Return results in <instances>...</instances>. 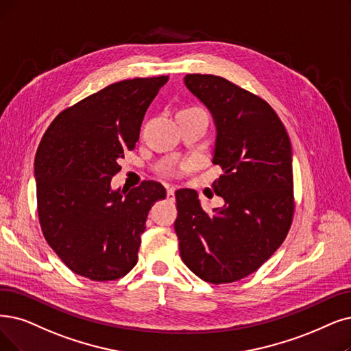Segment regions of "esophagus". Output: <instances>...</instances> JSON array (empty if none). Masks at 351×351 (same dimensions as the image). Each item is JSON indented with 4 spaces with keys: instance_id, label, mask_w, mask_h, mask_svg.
<instances>
[{
    "instance_id": "esophagus-1",
    "label": "esophagus",
    "mask_w": 351,
    "mask_h": 351,
    "mask_svg": "<svg viewBox=\"0 0 351 351\" xmlns=\"http://www.w3.org/2000/svg\"><path fill=\"white\" fill-rule=\"evenodd\" d=\"M174 193H176V187H174V186L168 187V189H167V199H168V200H174Z\"/></svg>"
}]
</instances>
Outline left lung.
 <instances>
[{"mask_svg":"<svg viewBox=\"0 0 351 351\" xmlns=\"http://www.w3.org/2000/svg\"><path fill=\"white\" fill-rule=\"evenodd\" d=\"M186 88L208 109L216 128L213 183L223 207L207 215L197 191H176L180 255L212 284L242 279L281 246L293 213L292 147L275 110L261 97L213 75H187Z\"/></svg>","mask_w":351,"mask_h":351,"instance_id":"left-lung-1","label":"left lung"}]
</instances>
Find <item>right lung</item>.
Segmentation results:
<instances>
[{
	"label": "right lung",
	"instance_id": "add662e5",
	"mask_svg": "<svg viewBox=\"0 0 351 351\" xmlns=\"http://www.w3.org/2000/svg\"><path fill=\"white\" fill-rule=\"evenodd\" d=\"M168 76L112 83L60 112L41 138L34 177L41 230L69 269L92 281L127 275L145 220L165 199L156 181L112 190L125 151L135 148L149 104Z\"/></svg>",
	"mask_w": 351,
	"mask_h": 351
}]
</instances>
